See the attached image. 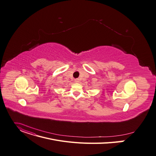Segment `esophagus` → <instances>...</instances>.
Instances as JSON below:
<instances>
[{
	"instance_id": "esophagus-1",
	"label": "esophagus",
	"mask_w": 156,
	"mask_h": 156,
	"mask_svg": "<svg viewBox=\"0 0 156 156\" xmlns=\"http://www.w3.org/2000/svg\"><path fill=\"white\" fill-rule=\"evenodd\" d=\"M79 81H80V80H79L78 78H76L75 80V82H76V83H79Z\"/></svg>"
}]
</instances>
